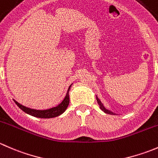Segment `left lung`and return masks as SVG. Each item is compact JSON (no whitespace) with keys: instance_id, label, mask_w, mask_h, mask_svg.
<instances>
[{"instance_id":"1","label":"left lung","mask_w":158,"mask_h":158,"mask_svg":"<svg viewBox=\"0 0 158 158\" xmlns=\"http://www.w3.org/2000/svg\"><path fill=\"white\" fill-rule=\"evenodd\" d=\"M96 100H97V102H98V106H99V108H100V109H101L102 110V111H104V112H106V114H115V113L112 112V111H109V109H106V107H105V106H103V104H102V102L100 101L99 98H98V97H97V95H96Z\"/></svg>"}]
</instances>
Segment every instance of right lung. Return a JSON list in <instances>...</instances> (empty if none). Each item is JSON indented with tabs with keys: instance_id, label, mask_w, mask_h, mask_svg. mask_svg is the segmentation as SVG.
Instances as JSON below:
<instances>
[{
	"instance_id": "right-lung-1",
	"label": "right lung",
	"mask_w": 158,
	"mask_h": 158,
	"mask_svg": "<svg viewBox=\"0 0 158 158\" xmlns=\"http://www.w3.org/2000/svg\"><path fill=\"white\" fill-rule=\"evenodd\" d=\"M72 85H73V84H71V85H69L67 92H66V96H65V98L63 100V102H62L60 104H59L57 106H56V107L51 108V109H49L36 110L30 109V108H27L26 107V106H23V105L20 104V103L17 102L15 101L14 99V102L16 103V105H17L20 109L23 110V111H24L25 113H27V114H30V115L33 116V117L40 118H55L60 115L61 114H63V113L66 111V109H67L69 103V92Z\"/></svg>"
}]
</instances>
